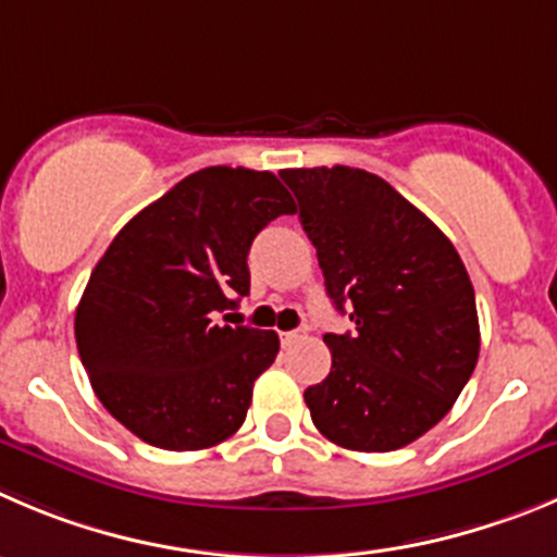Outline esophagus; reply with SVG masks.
Wrapping results in <instances>:
<instances>
[{
    "mask_svg": "<svg viewBox=\"0 0 557 557\" xmlns=\"http://www.w3.org/2000/svg\"><path fill=\"white\" fill-rule=\"evenodd\" d=\"M304 336H306V333L300 331V327H298V331H284L282 333V344H284V347H293V344L300 342Z\"/></svg>",
    "mask_w": 557,
    "mask_h": 557,
    "instance_id": "34e87169",
    "label": "esophagus"
}]
</instances>
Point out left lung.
Returning a JSON list of instances; mask_svg holds the SVG:
<instances>
[{"label": "left lung", "instance_id": "8db88e82", "mask_svg": "<svg viewBox=\"0 0 557 557\" xmlns=\"http://www.w3.org/2000/svg\"><path fill=\"white\" fill-rule=\"evenodd\" d=\"M327 298L352 333H325L331 372L306 388L311 421L349 451H396L454 407L479 361L470 275L416 205L363 169H284Z\"/></svg>", "mask_w": 557, "mask_h": 557}]
</instances>
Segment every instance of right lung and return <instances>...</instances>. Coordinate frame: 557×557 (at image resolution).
Listing matches in <instances>:
<instances>
[{
	"label": "right lung",
	"mask_w": 557,
	"mask_h": 557,
	"mask_svg": "<svg viewBox=\"0 0 557 557\" xmlns=\"http://www.w3.org/2000/svg\"><path fill=\"white\" fill-rule=\"evenodd\" d=\"M293 213L275 174L208 166L116 232L78 300L76 344L95 396L136 437L199 451L243 426L278 336L215 314L248 295L253 237Z\"/></svg>",
	"instance_id": "add662e5"
}]
</instances>
